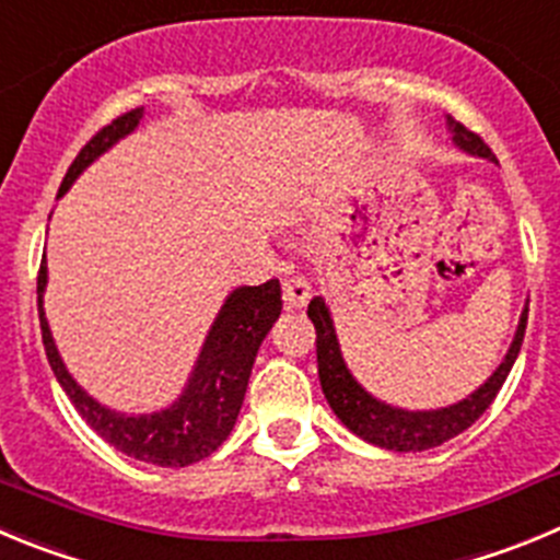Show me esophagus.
<instances>
[{
    "instance_id": "34e87169",
    "label": "esophagus",
    "mask_w": 560,
    "mask_h": 560,
    "mask_svg": "<svg viewBox=\"0 0 560 560\" xmlns=\"http://www.w3.org/2000/svg\"><path fill=\"white\" fill-rule=\"evenodd\" d=\"M281 292H284V304L290 306V310H301V306H304L306 301L312 299L310 281L301 279V276L284 279V284H281Z\"/></svg>"
}]
</instances>
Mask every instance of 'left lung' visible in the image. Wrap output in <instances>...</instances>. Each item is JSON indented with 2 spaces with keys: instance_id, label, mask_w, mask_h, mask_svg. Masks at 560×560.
I'll return each instance as SVG.
<instances>
[{
  "instance_id": "left-lung-1",
  "label": "left lung",
  "mask_w": 560,
  "mask_h": 560,
  "mask_svg": "<svg viewBox=\"0 0 560 560\" xmlns=\"http://www.w3.org/2000/svg\"><path fill=\"white\" fill-rule=\"evenodd\" d=\"M446 128H450L455 148H460L463 153L477 155V159H488L491 164H500L497 155L491 153V148L482 142L480 136L466 130L452 117H446ZM306 315H310V320L315 324L317 376H320V387H324V396L326 401H329V407L357 438L390 452L432 450V446H441V443L452 441V438L460 435L463 430H468V427L475 424L477 418L491 407V401L497 399L500 387L505 385L513 362H516L518 357V349H522V340H525L527 326L525 306V310H522V317H518L516 335H513L505 360L497 365V371H493L477 390L468 393L466 399L455 401V405L450 407H438V410H405V407H393L387 405V401H380L354 380V374H351L346 360H342L340 340H337L335 320H331L329 306H326V301L320 299V295H315V299L310 301Z\"/></svg>"
}]
</instances>
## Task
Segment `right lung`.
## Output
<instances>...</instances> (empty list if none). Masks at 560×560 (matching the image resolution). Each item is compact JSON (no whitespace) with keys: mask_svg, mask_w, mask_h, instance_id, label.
I'll return each mask as SVG.
<instances>
[{"mask_svg":"<svg viewBox=\"0 0 560 560\" xmlns=\"http://www.w3.org/2000/svg\"><path fill=\"white\" fill-rule=\"evenodd\" d=\"M142 117L144 108H133L105 125L72 161L58 189V198L69 192V186L89 164L122 142L125 136L133 133ZM44 290H47V259H42V270H38V317H42L44 351H47L55 380L60 382L74 410L114 450L164 468H180L203 460L211 452H218L220 443L231 435L245 390H248L256 351L281 315L279 279H270L259 287L231 290L206 335L198 362L178 399L155 412H119L100 405L67 371L49 331L47 315H44Z\"/></svg>","mask_w":560,"mask_h":560,"instance_id":"add662e5","label":"right lung"}]
</instances>
